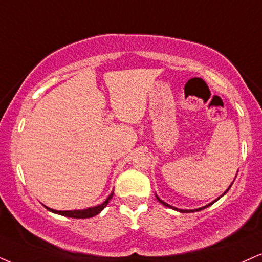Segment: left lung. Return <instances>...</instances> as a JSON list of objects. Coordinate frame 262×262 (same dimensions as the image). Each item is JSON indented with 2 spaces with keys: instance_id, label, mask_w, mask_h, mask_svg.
I'll use <instances>...</instances> for the list:
<instances>
[{
  "instance_id": "left-lung-1",
  "label": "left lung",
  "mask_w": 262,
  "mask_h": 262,
  "mask_svg": "<svg viewBox=\"0 0 262 262\" xmlns=\"http://www.w3.org/2000/svg\"><path fill=\"white\" fill-rule=\"evenodd\" d=\"M235 177H237V176H235ZM232 184H233V183H232ZM232 184H231V185H229V187H228V189H227V190L225 191V193H223V194H222V195H221V196H220V198H222V196H223V195H225V194L227 193V191H228V190H229V188H231V187H232ZM155 195H156V194H155ZM220 198H217V199H216V200H213V201H212V203H210V204L205 205V206H203V207H199V209H195V210H183V209H178V207H174V206H172V205H169V204H167V203H165V201H163V200H161V199H160V198H159V196H157V195H156V199H157V200H159V201H160V203H161L162 205H165V206H167V207H169V209H173V210H176V211H179V212H196V211L204 210V209H206V207H209V206H211V205H212L213 203H216V201H217V200H219V199H220Z\"/></svg>"
}]
</instances>
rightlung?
<instances>
[{
    "label": "right lung",
    "mask_w": 262,
    "mask_h": 262,
    "mask_svg": "<svg viewBox=\"0 0 262 262\" xmlns=\"http://www.w3.org/2000/svg\"><path fill=\"white\" fill-rule=\"evenodd\" d=\"M112 196H113V191L108 195V196H107V199L103 201L102 204L97 205V206L88 207V209H84V210L58 211V210H53V209H51V207H47V206H45V205H43V206H45L49 211H51V212L57 213V215H62V216H66V217H72V219H90V217L99 215L101 211H102L107 206V204L110 203V200L112 199Z\"/></svg>",
    "instance_id": "add662e5"
}]
</instances>
